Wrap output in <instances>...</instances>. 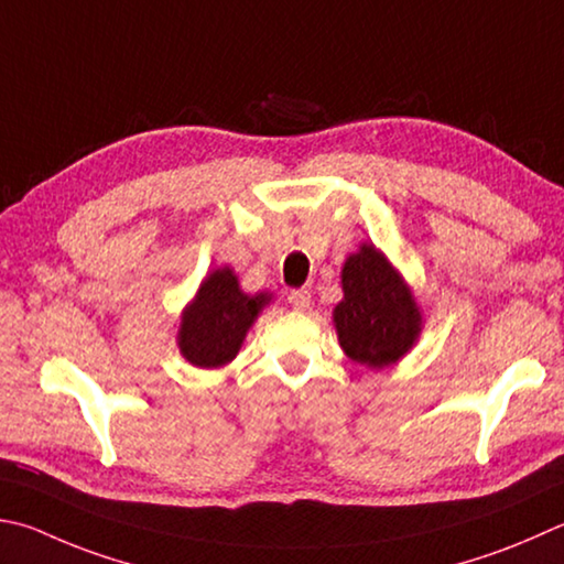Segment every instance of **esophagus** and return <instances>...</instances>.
I'll list each match as a JSON object with an SVG mask.
<instances>
[{
  "instance_id": "obj_1",
  "label": "esophagus",
  "mask_w": 564,
  "mask_h": 564,
  "mask_svg": "<svg viewBox=\"0 0 564 564\" xmlns=\"http://www.w3.org/2000/svg\"><path fill=\"white\" fill-rule=\"evenodd\" d=\"M289 303L295 311H305L311 305V291L308 289H299L289 293Z\"/></svg>"
}]
</instances>
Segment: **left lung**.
<instances>
[{"label": "left lung", "instance_id": "left-lung-1", "mask_svg": "<svg viewBox=\"0 0 564 564\" xmlns=\"http://www.w3.org/2000/svg\"><path fill=\"white\" fill-rule=\"evenodd\" d=\"M343 291L335 327L345 355L367 367L397 362L416 340L422 317L392 265L365 243L345 261Z\"/></svg>", "mask_w": 564, "mask_h": 564}]
</instances>
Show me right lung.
Here are the masks:
<instances>
[{
    "instance_id": "right-lung-1",
    "label": "right lung",
    "mask_w": 564,
    "mask_h": 564,
    "mask_svg": "<svg viewBox=\"0 0 564 564\" xmlns=\"http://www.w3.org/2000/svg\"><path fill=\"white\" fill-rule=\"evenodd\" d=\"M265 303V293H241L231 269L214 271L202 283L197 301L182 315V355L197 367L227 365L237 357L243 335Z\"/></svg>"
}]
</instances>
